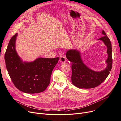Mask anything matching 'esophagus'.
I'll return each instance as SVG.
<instances>
[{"label":"esophagus","instance_id":"1","mask_svg":"<svg viewBox=\"0 0 121 121\" xmlns=\"http://www.w3.org/2000/svg\"><path fill=\"white\" fill-rule=\"evenodd\" d=\"M66 61V58L65 56H61L60 58V61L62 63H65Z\"/></svg>","mask_w":121,"mask_h":121}]
</instances>
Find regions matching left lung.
Returning <instances> with one entry per match:
<instances>
[{
  "label": "left lung",
  "mask_w": 121,
  "mask_h": 121,
  "mask_svg": "<svg viewBox=\"0 0 121 121\" xmlns=\"http://www.w3.org/2000/svg\"><path fill=\"white\" fill-rule=\"evenodd\" d=\"M104 35L98 40L104 42L107 48L108 58L106 61L107 67L103 71L95 72L87 67L82 61L80 53L77 49H70L66 53L67 58L72 63V82L78 88L90 89L96 87L104 82L109 75L112 66V46L111 42L105 32Z\"/></svg>",
  "instance_id": "obj_1"
}]
</instances>
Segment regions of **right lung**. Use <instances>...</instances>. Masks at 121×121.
<instances>
[{"label":"right lung","instance_id":"obj_1","mask_svg":"<svg viewBox=\"0 0 121 121\" xmlns=\"http://www.w3.org/2000/svg\"><path fill=\"white\" fill-rule=\"evenodd\" d=\"M17 34L11 38L5 54L9 75L15 87L21 91L28 94L42 92L50 83L51 75L59 57H41L32 62H23L15 48Z\"/></svg>","mask_w":121,"mask_h":121}]
</instances>
